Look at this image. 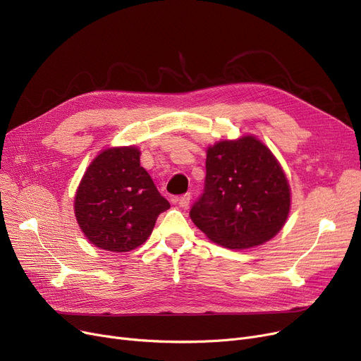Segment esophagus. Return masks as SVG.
Wrapping results in <instances>:
<instances>
[{
    "label": "esophagus",
    "mask_w": 361,
    "mask_h": 361,
    "mask_svg": "<svg viewBox=\"0 0 361 361\" xmlns=\"http://www.w3.org/2000/svg\"><path fill=\"white\" fill-rule=\"evenodd\" d=\"M190 200H192V195L190 193H185V195H183V196H180L177 199V203L181 207H188V204H190Z\"/></svg>",
    "instance_id": "34e87169"
}]
</instances>
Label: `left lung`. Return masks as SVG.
Masks as SVG:
<instances>
[{"instance_id":"8db88e82","label":"left lung","mask_w":361,"mask_h":361,"mask_svg":"<svg viewBox=\"0 0 361 361\" xmlns=\"http://www.w3.org/2000/svg\"><path fill=\"white\" fill-rule=\"evenodd\" d=\"M290 206L286 173L257 137L207 147L204 190L190 218L211 241L233 250L267 243L286 224Z\"/></svg>"}]
</instances>
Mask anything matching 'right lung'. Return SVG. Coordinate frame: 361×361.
<instances>
[{"label":"right lung","mask_w":361,"mask_h":361,"mask_svg":"<svg viewBox=\"0 0 361 361\" xmlns=\"http://www.w3.org/2000/svg\"><path fill=\"white\" fill-rule=\"evenodd\" d=\"M169 209L136 146L108 147L94 158L78 187L74 214L86 238L99 249L124 253L142 245L159 214Z\"/></svg>","instance_id":"add662e5"}]
</instances>
